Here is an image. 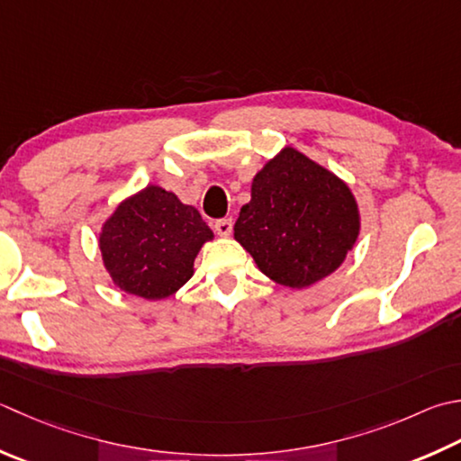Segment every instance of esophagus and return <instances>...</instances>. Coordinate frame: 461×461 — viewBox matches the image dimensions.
Segmentation results:
<instances>
[{"instance_id": "esophagus-1", "label": "esophagus", "mask_w": 461, "mask_h": 461, "mask_svg": "<svg viewBox=\"0 0 461 461\" xmlns=\"http://www.w3.org/2000/svg\"><path fill=\"white\" fill-rule=\"evenodd\" d=\"M231 230H233V221L230 218L215 221V231H218V236L228 238V236H231Z\"/></svg>"}]
</instances>
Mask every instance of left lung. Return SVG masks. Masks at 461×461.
<instances>
[{
    "instance_id": "obj_1",
    "label": "left lung",
    "mask_w": 461,
    "mask_h": 461,
    "mask_svg": "<svg viewBox=\"0 0 461 461\" xmlns=\"http://www.w3.org/2000/svg\"><path fill=\"white\" fill-rule=\"evenodd\" d=\"M359 236V210L346 182L284 148L251 182L233 238L276 284L302 290L344 264Z\"/></svg>"
}]
</instances>
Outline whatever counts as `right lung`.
<instances>
[{
	"label": "right lung",
	"mask_w": 461,
	"mask_h": 461,
	"mask_svg": "<svg viewBox=\"0 0 461 461\" xmlns=\"http://www.w3.org/2000/svg\"><path fill=\"white\" fill-rule=\"evenodd\" d=\"M213 240L200 212L176 194L148 185L115 207L99 233L102 259L122 292L164 300L194 276V261Z\"/></svg>",
	"instance_id": "right-lung-1"
}]
</instances>
